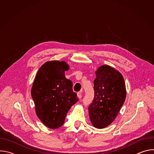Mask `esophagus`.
<instances>
[{
	"instance_id": "34e87169",
	"label": "esophagus",
	"mask_w": 154,
	"mask_h": 154,
	"mask_svg": "<svg viewBox=\"0 0 154 154\" xmlns=\"http://www.w3.org/2000/svg\"><path fill=\"white\" fill-rule=\"evenodd\" d=\"M77 96L79 99H81L82 97V93L81 92H78L77 93Z\"/></svg>"
}]
</instances>
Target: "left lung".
Returning a JSON list of instances; mask_svg holds the SVG:
<instances>
[{"instance_id": "left-lung-1", "label": "left lung", "mask_w": 154, "mask_h": 154, "mask_svg": "<svg viewBox=\"0 0 154 154\" xmlns=\"http://www.w3.org/2000/svg\"><path fill=\"white\" fill-rule=\"evenodd\" d=\"M94 95L90 104V118L95 127L102 128L116 118L126 97L125 84L121 74L108 65L96 72Z\"/></svg>"}]
</instances>
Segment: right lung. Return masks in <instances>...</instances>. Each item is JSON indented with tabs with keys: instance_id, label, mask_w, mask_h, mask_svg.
I'll use <instances>...</instances> for the list:
<instances>
[{
	"instance_id": "obj_1",
	"label": "right lung",
	"mask_w": 154,
	"mask_h": 154,
	"mask_svg": "<svg viewBox=\"0 0 154 154\" xmlns=\"http://www.w3.org/2000/svg\"><path fill=\"white\" fill-rule=\"evenodd\" d=\"M68 69L64 61L46 62L39 69L33 84L31 94L36 115L50 128L62 126L68 111L79 100L72 82L64 76Z\"/></svg>"
}]
</instances>
